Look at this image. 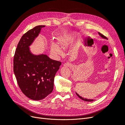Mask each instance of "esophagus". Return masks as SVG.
Listing matches in <instances>:
<instances>
[{"mask_svg": "<svg viewBox=\"0 0 125 125\" xmlns=\"http://www.w3.org/2000/svg\"><path fill=\"white\" fill-rule=\"evenodd\" d=\"M63 66L66 67H71L72 66V64L70 62H66L63 64Z\"/></svg>", "mask_w": 125, "mask_h": 125, "instance_id": "34e87169", "label": "esophagus"}]
</instances>
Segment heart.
<instances>
[{
    "mask_svg": "<svg viewBox=\"0 0 125 125\" xmlns=\"http://www.w3.org/2000/svg\"><path fill=\"white\" fill-rule=\"evenodd\" d=\"M58 41L59 44L63 48H67L70 43L69 39L65 36H60L58 39ZM59 45L55 42H52L51 44V51L56 55H61L62 52V49Z\"/></svg>",
    "mask_w": 125,
    "mask_h": 125,
    "instance_id": "heart-1",
    "label": "heart"
}]
</instances>
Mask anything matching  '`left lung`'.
Returning a JSON list of instances; mask_svg holds the SVG:
<instances>
[{"instance_id":"8db88e82","label":"left lung","mask_w":125,"mask_h":125,"mask_svg":"<svg viewBox=\"0 0 125 125\" xmlns=\"http://www.w3.org/2000/svg\"><path fill=\"white\" fill-rule=\"evenodd\" d=\"M99 34L102 37V38H103V39H106V40H107V38L106 36H105L104 35H103V34H101V33H100V32H99ZM75 93H76V94L77 95H78V96L79 97V98H80V99H81V100H83V101H86V102H92V101H94V100H91V99H84V98H83L82 97H81V96H80V95H79V94H78L76 92H75Z\"/></svg>"}]
</instances>
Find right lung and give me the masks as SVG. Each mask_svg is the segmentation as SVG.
<instances>
[{
  "mask_svg": "<svg viewBox=\"0 0 125 125\" xmlns=\"http://www.w3.org/2000/svg\"><path fill=\"white\" fill-rule=\"evenodd\" d=\"M45 25L30 30L21 37L13 58V71L22 92L29 99H44L54 89L55 75L62 62L46 55H34L29 46L39 36Z\"/></svg>",
  "mask_w": 125,
  "mask_h": 125,
  "instance_id": "obj_1",
  "label": "right lung"
}]
</instances>
